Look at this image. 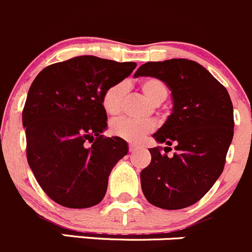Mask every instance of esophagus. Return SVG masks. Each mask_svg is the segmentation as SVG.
<instances>
[{"label": "esophagus", "instance_id": "esophagus-1", "mask_svg": "<svg viewBox=\"0 0 252 252\" xmlns=\"http://www.w3.org/2000/svg\"><path fill=\"white\" fill-rule=\"evenodd\" d=\"M138 149L139 146L135 145V144H129V151H130V153H134V151L138 150Z\"/></svg>", "mask_w": 252, "mask_h": 252}]
</instances>
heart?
I'll return each mask as SVG.
<instances>
[{"instance_id": "heart-1", "label": "heart", "mask_w": 252, "mask_h": 252, "mask_svg": "<svg viewBox=\"0 0 252 252\" xmlns=\"http://www.w3.org/2000/svg\"><path fill=\"white\" fill-rule=\"evenodd\" d=\"M140 89L143 94L153 103L160 104L166 99L168 94L167 86L165 82L156 77H148L140 82ZM126 94V85L118 82L104 91L102 96V106L109 116H117L123 108L124 98ZM155 129V124L149 121H134V119L122 117L116 118L111 123V131L114 135L123 138L129 141H139Z\"/></svg>"}]
</instances>
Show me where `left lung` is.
Here are the masks:
<instances>
[{
    "label": "left lung",
    "mask_w": 252,
    "mask_h": 252,
    "mask_svg": "<svg viewBox=\"0 0 252 252\" xmlns=\"http://www.w3.org/2000/svg\"><path fill=\"white\" fill-rule=\"evenodd\" d=\"M135 76L160 79L171 90L173 109L154 134L151 162L140 173L145 198L162 209H182L198 202L225 165L234 135L233 103L225 87L202 65L187 59L150 61ZM176 151L173 157L167 153Z\"/></svg>",
    "instance_id": "8db88e82"
}]
</instances>
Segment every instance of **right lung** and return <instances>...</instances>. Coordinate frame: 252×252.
<instances>
[{
    "mask_svg": "<svg viewBox=\"0 0 252 252\" xmlns=\"http://www.w3.org/2000/svg\"><path fill=\"white\" fill-rule=\"evenodd\" d=\"M135 66L76 56L46 66L32 84L22 113L27 160L43 191L60 206L89 208L103 199L109 173L128 145L102 135V96Z\"/></svg>",
    "mask_w": 252,
    "mask_h": 252,
    "instance_id": "1",
    "label": "right lung"
}]
</instances>
